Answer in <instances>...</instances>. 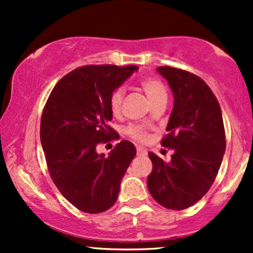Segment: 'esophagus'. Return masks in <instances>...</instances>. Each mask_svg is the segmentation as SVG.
<instances>
[{
  "mask_svg": "<svg viewBox=\"0 0 253 253\" xmlns=\"http://www.w3.org/2000/svg\"><path fill=\"white\" fill-rule=\"evenodd\" d=\"M136 155H138V156H146L147 151L143 149V147H136Z\"/></svg>",
  "mask_w": 253,
  "mask_h": 253,
  "instance_id": "esophagus-1",
  "label": "esophagus"
}]
</instances>
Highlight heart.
I'll list each match as a JSON object with an SVG mask.
<instances>
[{"label": "heart", "instance_id": "1", "mask_svg": "<svg viewBox=\"0 0 253 253\" xmlns=\"http://www.w3.org/2000/svg\"><path fill=\"white\" fill-rule=\"evenodd\" d=\"M140 86L146 94L151 103H155L162 98H167V89L164 84L156 77H144L140 80ZM125 90L121 86L115 88L109 96V109L114 117H119L123 110ZM126 134L138 143H145L149 139L147 127L144 125H130L126 128Z\"/></svg>", "mask_w": 253, "mask_h": 253}]
</instances>
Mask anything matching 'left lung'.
I'll return each mask as SVG.
<instances>
[{
	"mask_svg": "<svg viewBox=\"0 0 253 253\" xmlns=\"http://www.w3.org/2000/svg\"><path fill=\"white\" fill-rule=\"evenodd\" d=\"M173 92L162 146L173 150L169 163L149 152L152 172L147 188L168 210L182 211L207 194L217 175L226 150L225 127L217 98L196 75L171 66H159Z\"/></svg>",
	"mask_w": 253,
	"mask_h": 253,
	"instance_id": "8db88e82",
	"label": "left lung"
}]
</instances>
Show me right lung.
I'll list each match as a JSON object with an SVG mask.
<instances>
[{"mask_svg": "<svg viewBox=\"0 0 253 253\" xmlns=\"http://www.w3.org/2000/svg\"><path fill=\"white\" fill-rule=\"evenodd\" d=\"M138 66L84 65L65 75L52 89L40 121V140L48 172L60 194L77 210L96 214L118 200L120 183L135 157L121 140L108 156L98 144L119 139L108 123L112 91Z\"/></svg>", "mask_w": 253, "mask_h": 253, "instance_id": "1", "label": "right lung"}]
</instances>
